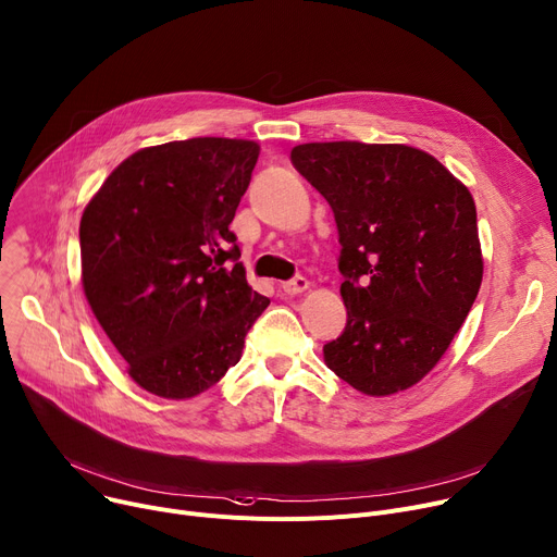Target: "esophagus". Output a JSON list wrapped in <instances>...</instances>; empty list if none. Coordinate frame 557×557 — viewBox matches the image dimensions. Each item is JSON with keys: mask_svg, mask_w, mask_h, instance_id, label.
I'll use <instances>...</instances> for the list:
<instances>
[{"mask_svg": "<svg viewBox=\"0 0 557 557\" xmlns=\"http://www.w3.org/2000/svg\"><path fill=\"white\" fill-rule=\"evenodd\" d=\"M307 288H309V280L302 277V275L293 277V280H288V282L282 284V290H284L286 295H300V293H305Z\"/></svg>", "mask_w": 557, "mask_h": 557, "instance_id": "obj_1", "label": "esophagus"}]
</instances>
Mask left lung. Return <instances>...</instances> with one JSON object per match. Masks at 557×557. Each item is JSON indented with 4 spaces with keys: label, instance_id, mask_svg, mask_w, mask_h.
Listing matches in <instances>:
<instances>
[{
    "label": "left lung",
    "instance_id": "left-lung-1",
    "mask_svg": "<svg viewBox=\"0 0 557 557\" xmlns=\"http://www.w3.org/2000/svg\"><path fill=\"white\" fill-rule=\"evenodd\" d=\"M290 161L329 201L343 246L347 326L324 362L367 396L417 385L450 347L484 259L466 185L396 143H305Z\"/></svg>",
    "mask_w": 557,
    "mask_h": 557
}]
</instances>
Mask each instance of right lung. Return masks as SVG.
Segmentation results:
<instances>
[{"instance_id": "right-lung-1", "label": "right lung", "mask_w": 557, "mask_h": 557, "mask_svg": "<svg viewBox=\"0 0 557 557\" xmlns=\"http://www.w3.org/2000/svg\"><path fill=\"white\" fill-rule=\"evenodd\" d=\"M259 145L188 138L134 152L81 219L87 302L143 389L193 398L239 362L269 307L228 228Z\"/></svg>"}]
</instances>
